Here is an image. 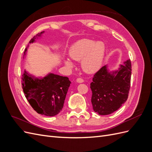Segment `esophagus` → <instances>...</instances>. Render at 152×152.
Wrapping results in <instances>:
<instances>
[{
    "mask_svg": "<svg viewBox=\"0 0 152 152\" xmlns=\"http://www.w3.org/2000/svg\"><path fill=\"white\" fill-rule=\"evenodd\" d=\"M76 81L77 82H79V83H82V82H84V79H82V78H77Z\"/></svg>",
    "mask_w": 152,
    "mask_h": 152,
    "instance_id": "1",
    "label": "esophagus"
}]
</instances>
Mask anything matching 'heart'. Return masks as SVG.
Instances as JSON below:
<instances>
[{
  "mask_svg": "<svg viewBox=\"0 0 152 152\" xmlns=\"http://www.w3.org/2000/svg\"><path fill=\"white\" fill-rule=\"evenodd\" d=\"M104 53L105 45L103 42H94L87 39L77 41L69 50L70 58L75 61L82 60V68L87 73H94L99 70L103 63ZM65 63L68 66H73L70 59H65Z\"/></svg>",
  "mask_w": 152,
  "mask_h": 152,
  "instance_id": "heart-1",
  "label": "heart"
}]
</instances>
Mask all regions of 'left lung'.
<instances>
[{
  "label": "left lung",
  "mask_w": 152,
  "mask_h": 152,
  "mask_svg": "<svg viewBox=\"0 0 152 152\" xmlns=\"http://www.w3.org/2000/svg\"><path fill=\"white\" fill-rule=\"evenodd\" d=\"M119 70L108 72L104 66L94 75L90 87L94 111L102 115L116 111L128 98L131 86V63L129 59Z\"/></svg>",
  "instance_id": "1"
}]
</instances>
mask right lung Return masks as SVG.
<instances>
[{
	"instance_id": "1",
	"label": "right lung",
	"mask_w": 152,
	"mask_h": 152,
	"mask_svg": "<svg viewBox=\"0 0 152 152\" xmlns=\"http://www.w3.org/2000/svg\"><path fill=\"white\" fill-rule=\"evenodd\" d=\"M43 32L34 36L29 43H33L37 37L40 36ZM26 50L27 48L25 54ZM21 79L25 97L36 112L49 117L60 112L71 84L68 77L49 73L43 79H38L25 71Z\"/></svg>"
}]
</instances>
